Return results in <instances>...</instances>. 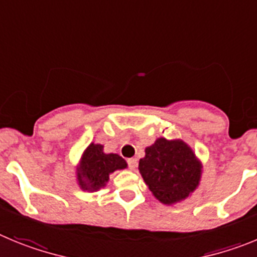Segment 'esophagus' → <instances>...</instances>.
<instances>
[{"instance_id":"obj_1","label":"esophagus","mask_w":257,"mask_h":257,"mask_svg":"<svg viewBox=\"0 0 257 257\" xmlns=\"http://www.w3.org/2000/svg\"><path fill=\"white\" fill-rule=\"evenodd\" d=\"M126 163H128V166L132 169V170H134V169L137 168V165H138V160L137 159H134V157L128 159V160H126Z\"/></svg>"}]
</instances>
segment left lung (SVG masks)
Wrapping results in <instances>:
<instances>
[{
	"mask_svg": "<svg viewBox=\"0 0 257 257\" xmlns=\"http://www.w3.org/2000/svg\"><path fill=\"white\" fill-rule=\"evenodd\" d=\"M145 152L138 169L160 202L172 205L184 200L198 186L201 164L183 141L159 138Z\"/></svg>",
	"mask_w": 257,
	"mask_h": 257,
	"instance_id": "8db88e82",
	"label": "left lung"
}]
</instances>
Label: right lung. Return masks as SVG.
<instances>
[{"instance_id":"right-lung-1","label":"right lung","mask_w":257,"mask_h":257,"mask_svg":"<svg viewBox=\"0 0 257 257\" xmlns=\"http://www.w3.org/2000/svg\"><path fill=\"white\" fill-rule=\"evenodd\" d=\"M126 163L116 154L106 155L102 145H91L87 147L78 169V182L84 191H97L106 186L108 174L119 169H125Z\"/></svg>"}]
</instances>
